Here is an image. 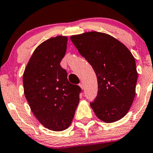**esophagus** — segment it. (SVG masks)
Returning a JSON list of instances; mask_svg holds the SVG:
<instances>
[{
	"mask_svg": "<svg viewBox=\"0 0 153 153\" xmlns=\"http://www.w3.org/2000/svg\"><path fill=\"white\" fill-rule=\"evenodd\" d=\"M79 86H81V89H84V84H83V82H81V83H80V84H79Z\"/></svg>",
	"mask_w": 153,
	"mask_h": 153,
	"instance_id": "1",
	"label": "esophagus"
}]
</instances>
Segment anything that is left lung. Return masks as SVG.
<instances>
[{
	"mask_svg": "<svg viewBox=\"0 0 153 153\" xmlns=\"http://www.w3.org/2000/svg\"><path fill=\"white\" fill-rule=\"evenodd\" d=\"M70 39L96 74L98 94L90 102L96 116L106 123L121 119L133 102L138 79L130 51L102 32H86L72 35Z\"/></svg>",
	"mask_w": 153,
	"mask_h": 153,
	"instance_id": "obj_1",
	"label": "left lung"
}]
</instances>
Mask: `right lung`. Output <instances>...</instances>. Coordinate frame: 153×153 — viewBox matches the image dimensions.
<instances>
[{"instance_id": "right-lung-1", "label": "right lung", "mask_w": 153, "mask_h": 153, "mask_svg": "<svg viewBox=\"0 0 153 153\" xmlns=\"http://www.w3.org/2000/svg\"><path fill=\"white\" fill-rule=\"evenodd\" d=\"M67 38L48 39L35 49L23 76L24 95L34 115L46 128L67 129L79 103L81 88L67 79L61 60L67 51Z\"/></svg>"}]
</instances>
